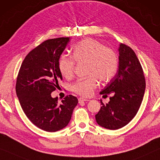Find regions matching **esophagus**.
<instances>
[{
	"label": "esophagus",
	"mask_w": 160,
	"mask_h": 160,
	"mask_svg": "<svg viewBox=\"0 0 160 160\" xmlns=\"http://www.w3.org/2000/svg\"><path fill=\"white\" fill-rule=\"evenodd\" d=\"M88 101H89V100L87 99V98H84L82 97H80L78 98V102H79V103H81L85 102H88Z\"/></svg>",
	"instance_id": "34e87169"
}]
</instances>
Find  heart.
Segmentation results:
<instances>
[{
    "label": "heart",
    "instance_id": "heart-1",
    "mask_svg": "<svg viewBox=\"0 0 160 160\" xmlns=\"http://www.w3.org/2000/svg\"><path fill=\"white\" fill-rule=\"evenodd\" d=\"M73 58L78 63L88 64L87 75L89 77L78 80L72 85V91L82 96H90L93 93L98 80L103 82L111 80L118 69V57L115 51L92 38L83 40L74 46ZM74 60L67 55L61 57L58 68L64 78L72 77Z\"/></svg>",
    "mask_w": 160,
    "mask_h": 160
}]
</instances>
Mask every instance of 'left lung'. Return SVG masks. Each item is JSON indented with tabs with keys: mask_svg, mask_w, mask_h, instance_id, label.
I'll use <instances>...</instances> for the list:
<instances>
[{
	"mask_svg": "<svg viewBox=\"0 0 160 160\" xmlns=\"http://www.w3.org/2000/svg\"><path fill=\"white\" fill-rule=\"evenodd\" d=\"M119 69L100 94L107 96L113 92L109 103L96 114V122L109 130H117L128 124L136 116L142 102L146 81L142 67L136 53L129 46L120 43Z\"/></svg>",
	"mask_w": 160,
	"mask_h": 160,
	"instance_id": "left-lung-1",
	"label": "left lung"
}]
</instances>
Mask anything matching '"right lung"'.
<instances>
[{"label": "right lung", "instance_id": "right-lung-1", "mask_svg": "<svg viewBox=\"0 0 160 160\" xmlns=\"http://www.w3.org/2000/svg\"><path fill=\"white\" fill-rule=\"evenodd\" d=\"M69 39L42 42L26 56L17 78L16 93L24 114L45 131L56 132L66 127L78 103L75 96L69 95L58 103V98L51 95L62 80L58 62Z\"/></svg>", "mask_w": 160, "mask_h": 160}]
</instances>
